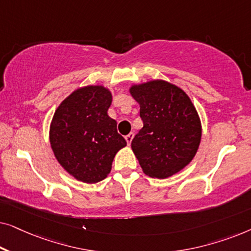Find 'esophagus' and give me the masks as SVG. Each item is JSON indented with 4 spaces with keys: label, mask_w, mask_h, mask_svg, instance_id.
Masks as SVG:
<instances>
[{
    "label": "esophagus",
    "mask_w": 251,
    "mask_h": 251,
    "mask_svg": "<svg viewBox=\"0 0 251 251\" xmlns=\"http://www.w3.org/2000/svg\"><path fill=\"white\" fill-rule=\"evenodd\" d=\"M132 138H133V133L132 132H130L129 135L126 136V143H128V145H130V144H131Z\"/></svg>",
    "instance_id": "esophagus-1"
}]
</instances>
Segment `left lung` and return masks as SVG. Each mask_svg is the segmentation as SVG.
<instances>
[{
	"label": "left lung",
	"instance_id": "8db88e82",
	"mask_svg": "<svg viewBox=\"0 0 251 251\" xmlns=\"http://www.w3.org/2000/svg\"><path fill=\"white\" fill-rule=\"evenodd\" d=\"M140 106L144 126L131 149L147 176L164 179L193 160L202 128L193 102L179 87L163 80L132 84L129 89Z\"/></svg>",
	"mask_w": 251,
	"mask_h": 251
}]
</instances>
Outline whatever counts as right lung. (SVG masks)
<instances>
[{
  "label": "right lung",
  "mask_w": 251,
  "mask_h": 251,
  "mask_svg": "<svg viewBox=\"0 0 251 251\" xmlns=\"http://www.w3.org/2000/svg\"><path fill=\"white\" fill-rule=\"evenodd\" d=\"M112 92L102 85L78 88L65 98L50 125L51 149L75 179L98 183L111 173L115 154L126 145L107 111Z\"/></svg>",
  "instance_id": "right-lung-1"
}]
</instances>
